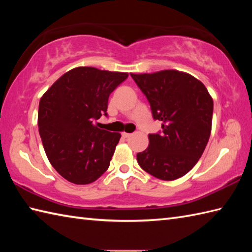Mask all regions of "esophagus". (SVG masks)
Returning a JSON list of instances; mask_svg holds the SVG:
<instances>
[{
    "mask_svg": "<svg viewBox=\"0 0 252 252\" xmlns=\"http://www.w3.org/2000/svg\"><path fill=\"white\" fill-rule=\"evenodd\" d=\"M131 135H132L131 133H126V132H123V133H122V136L125 137V138H129Z\"/></svg>",
    "mask_w": 252,
    "mask_h": 252,
    "instance_id": "1",
    "label": "esophagus"
}]
</instances>
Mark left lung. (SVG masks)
I'll return each mask as SVG.
<instances>
[{
    "label": "left lung",
    "instance_id": "8db88e82",
    "mask_svg": "<svg viewBox=\"0 0 252 252\" xmlns=\"http://www.w3.org/2000/svg\"><path fill=\"white\" fill-rule=\"evenodd\" d=\"M151 105L162 131L149 134V145L136 155L140 167L163 181L194 168L205 151L212 126L213 100L199 80L178 70L131 73Z\"/></svg>",
    "mask_w": 252,
    "mask_h": 252
}]
</instances>
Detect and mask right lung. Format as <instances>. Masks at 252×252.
<instances>
[{
	"label": "right lung",
	"mask_w": 252,
	"mask_h": 252,
	"mask_svg": "<svg viewBox=\"0 0 252 252\" xmlns=\"http://www.w3.org/2000/svg\"><path fill=\"white\" fill-rule=\"evenodd\" d=\"M129 74L94 67L71 69L42 96L37 126L51 164L73 184H90L108 169L120 133L94 125L107 117L109 95Z\"/></svg>",
	"instance_id": "1"
}]
</instances>
